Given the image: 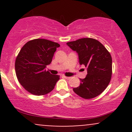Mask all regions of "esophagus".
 Instances as JSON below:
<instances>
[{"label":"esophagus","mask_w":132,"mask_h":132,"mask_svg":"<svg viewBox=\"0 0 132 132\" xmlns=\"http://www.w3.org/2000/svg\"><path fill=\"white\" fill-rule=\"evenodd\" d=\"M64 78L67 79H70L71 78V77H68V76H64Z\"/></svg>","instance_id":"esophagus-1"}]
</instances>
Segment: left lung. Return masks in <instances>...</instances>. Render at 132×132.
<instances>
[{
  "mask_svg": "<svg viewBox=\"0 0 132 132\" xmlns=\"http://www.w3.org/2000/svg\"><path fill=\"white\" fill-rule=\"evenodd\" d=\"M67 45L78 53L79 64L87 69L81 84L74 92L85 99H90L101 94L109 84L112 74L111 55L101 42L91 38H84Z\"/></svg>",
  "mask_w": 132,
  "mask_h": 132,
  "instance_id": "1",
  "label": "left lung"
}]
</instances>
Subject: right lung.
<instances>
[{"instance_id": "1", "label": "right lung", "mask_w": 132, "mask_h": 132, "mask_svg": "<svg viewBox=\"0 0 132 132\" xmlns=\"http://www.w3.org/2000/svg\"><path fill=\"white\" fill-rule=\"evenodd\" d=\"M60 44L46 39L30 40L21 48L16 57V78L24 89L31 94L43 95L52 91L60 79L46 70L52 61Z\"/></svg>"}]
</instances>
